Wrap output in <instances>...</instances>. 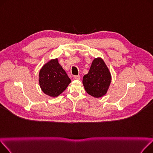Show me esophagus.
I'll use <instances>...</instances> for the list:
<instances>
[{
	"instance_id": "esophagus-1",
	"label": "esophagus",
	"mask_w": 153,
	"mask_h": 153,
	"mask_svg": "<svg viewBox=\"0 0 153 153\" xmlns=\"http://www.w3.org/2000/svg\"><path fill=\"white\" fill-rule=\"evenodd\" d=\"M74 78L75 79H76V80H80V79H81V76H80L79 75H78V76H74Z\"/></svg>"
}]
</instances>
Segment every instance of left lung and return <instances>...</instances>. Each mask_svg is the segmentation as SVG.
<instances>
[{"label": "left lung", "instance_id": "obj_1", "mask_svg": "<svg viewBox=\"0 0 153 153\" xmlns=\"http://www.w3.org/2000/svg\"><path fill=\"white\" fill-rule=\"evenodd\" d=\"M111 81L110 72L101 58H95L89 72L83 77L82 83L87 94L99 98L105 95Z\"/></svg>", "mask_w": 153, "mask_h": 153}]
</instances>
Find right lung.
I'll use <instances>...</instances> for the list:
<instances>
[{
  "mask_svg": "<svg viewBox=\"0 0 153 153\" xmlns=\"http://www.w3.org/2000/svg\"><path fill=\"white\" fill-rule=\"evenodd\" d=\"M71 79L58 62L53 59L46 63L39 72V84L42 91L52 97H56L66 90Z\"/></svg>",
  "mask_w": 153,
  "mask_h": 153,
  "instance_id": "right-lung-1",
  "label": "right lung"
}]
</instances>
